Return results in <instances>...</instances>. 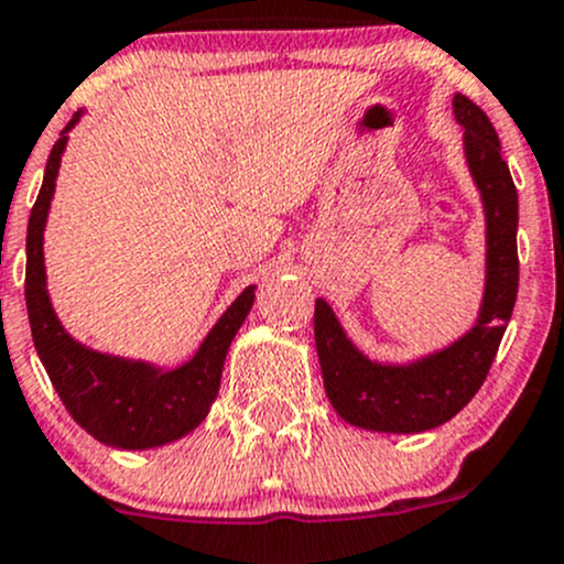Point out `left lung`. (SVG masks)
Here are the masks:
<instances>
[{"label": "left lung", "instance_id": "8db88e82", "mask_svg": "<svg viewBox=\"0 0 564 564\" xmlns=\"http://www.w3.org/2000/svg\"><path fill=\"white\" fill-rule=\"evenodd\" d=\"M469 178L486 225L484 295L473 325L440 350L410 361L369 358L341 328L328 301H315V345L330 408L350 426L382 434H421L448 423L480 391L519 293V195L489 116L454 97Z\"/></svg>", "mask_w": 564, "mask_h": 564}]
</instances>
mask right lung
<instances>
[{
    "instance_id": "right-lung-1",
    "label": "right lung",
    "mask_w": 564,
    "mask_h": 564,
    "mask_svg": "<svg viewBox=\"0 0 564 564\" xmlns=\"http://www.w3.org/2000/svg\"><path fill=\"white\" fill-rule=\"evenodd\" d=\"M80 116L84 110L73 116L51 149L43 187L29 214L26 312L34 350L73 421L91 437L116 451L160 448L187 437L206 421L219 393L230 341L252 310L258 284L241 290L239 299L212 325L195 356L178 367L113 356L75 339L51 304L43 241L69 130L78 124Z\"/></svg>"
}]
</instances>
